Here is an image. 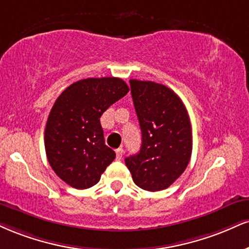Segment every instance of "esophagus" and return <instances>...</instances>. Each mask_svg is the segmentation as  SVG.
Here are the masks:
<instances>
[{
  "instance_id": "1",
  "label": "esophagus",
  "mask_w": 249,
  "mask_h": 249,
  "mask_svg": "<svg viewBox=\"0 0 249 249\" xmlns=\"http://www.w3.org/2000/svg\"><path fill=\"white\" fill-rule=\"evenodd\" d=\"M123 155H124V151H123V148L116 149V158H117V160H122Z\"/></svg>"
}]
</instances>
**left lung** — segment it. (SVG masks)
<instances>
[{
    "label": "left lung",
    "mask_w": 249,
    "mask_h": 249,
    "mask_svg": "<svg viewBox=\"0 0 249 249\" xmlns=\"http://www.w3.org/2000/svg\"><path fill=\"white\" fill-rule=\"evenodd\" d=\"M130 86L142 140L139 153L125 159V164L142 189H167L190 161L189 115L181 98L168 87L139 80H130Z\"/></svg>",
    "instance_id": "left-lung-1"
}]
</instances>
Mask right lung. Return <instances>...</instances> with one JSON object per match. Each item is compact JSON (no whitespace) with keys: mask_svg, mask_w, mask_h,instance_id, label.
Segmentation results:
<instances>
[{"mask_svg":"<svg viewBox=\"0 0 249 249\" xmlns=\"http://www.w3.org/2000/svg\"><path fill=\"white\" fill-rule=\"evenodd\" d=\"M128 90L118 77H89L67 87L56 98L45 127V151L54 173L71 187L95 185L115 160L100 118Z\"/></svg>","mask_w":249,"mask_h":249,"instance_id":"right-lung-1","label":"right lung"}]
</instances>
